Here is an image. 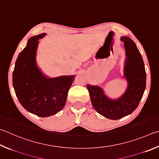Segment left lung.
Listing matches in <instances>:
<instances>
[{"mask_svg": "<svg viewBox=\"0 0 159 159\" xmlns=\"http://www.w3.org/2000/svg\"><path fill=\"white\" fill-rule=\"evenodd\" d=\"M126 58L125 76L128 88L120 99L111 100L98 86L87 85L94 108L106 118L119 120L134 112L142 99L146 87V72L143 57L132 39L122 37Z\"/></svg>", "mask_w": 159, "mask_h": 159, "instance_id": "left-lung-1", "label": "left lung"}]
</instances>
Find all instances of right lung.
I'll return each instance as SVG.
<instances>
[{
    "label": "right lung",
    "instance_id": "right-lung-1",
    "mask_svg": "<svg viewBox=\"0 0 159 159\" xmlns=\"http://www.w3.org/2000/svg\"><path fill=\"white\" fill-rule=\"evenodd\" d=\"M39 34L28 39L19 53L12 74V84L21 106L28 112L46 117L56 114L64 107L74 76L47 79L37 67L36 50Z\"/></svg>",
    "mask_w": 159,
    "mask_h": 159
}]
</instances>
